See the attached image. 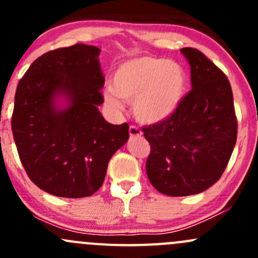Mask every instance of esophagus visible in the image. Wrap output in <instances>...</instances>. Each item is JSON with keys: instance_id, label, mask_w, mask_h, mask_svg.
I'll list each match as a JSON object with an SVG mask.
<instances>
[{"instance_id": "obj_1", "label": "esophagus", "mask_w": 258, "mask_h": 258, "mask_svg": "<svg viewBox=\"0 0 258 258\" xmlns=\"http://www.w3.org/2000/svg\"><path fill=\"white\" fill-rule=\"evenodd\" d=\"M128 131H130V136H132V137H135V136H141V135H142L141 130H140L139 127L135 126V124H131V126H130Z\"/></svg>"}]
</instances>
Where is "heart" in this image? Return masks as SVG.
<instances>
[{
    "label": "heart",
    "mask_w": 258,
    "mask_h": 258,
    "mask_svg": "<svg viewBox=\"0 0 258 258\" xmlns=\"http://www.w3.org/2000/svg\"><path fill=\"white\" fill-rule=\"evenodd\" d=\"M187 88V75L176 62L157 56H141L122 63L112 79V90L105 98L114 108H121L119 99L134 102L139 121L157 123L172 116Z\"/></svg>",
    "instance_id": "b5f03b06"
}]
</instances>
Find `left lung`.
Returning a JSON list of instances; mask_svg holds the SVG:
<instances>
[{
	"label": "left lung",
	"mask_w": 258,
	"mask_h": 258,
	"mask_svg": "<svg viewBox=\"0 0 258 258\" xmlns=\"http://www.w3.org/2000/svg\"><path fill=\"white\" fill-rule=\"evenodd\" d=\"M191 66L192 90L167 119L142 127L151 146L148 179L168 196L205 191L225 172L237 140V117L226 75L201 51L181 49Z\"/></svg>",
	"instance_id": "obj_1"
}]
</instances>
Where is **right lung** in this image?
<instances>
[{
    "mask_svg": "<svg viewBox=\"0 0 258 258\" xmlns=\"http://www.w3.org/2000/svg\"><path fill=\"white\" fill-rule=\"evenodd\" d=\"M98 54L83 43L46 52L18 82L11 121L18 156L31 181L53 196L95 194L128 140V124L108 123L97 108L105 85ZM61 93L70 106L59 111L54 97Z\"/></svg>",
    "mask_w": 258,
    "mask_h": 258,
    "instance_id": "right-lung-1",
    "label": "right lung"
}]
</instances>
